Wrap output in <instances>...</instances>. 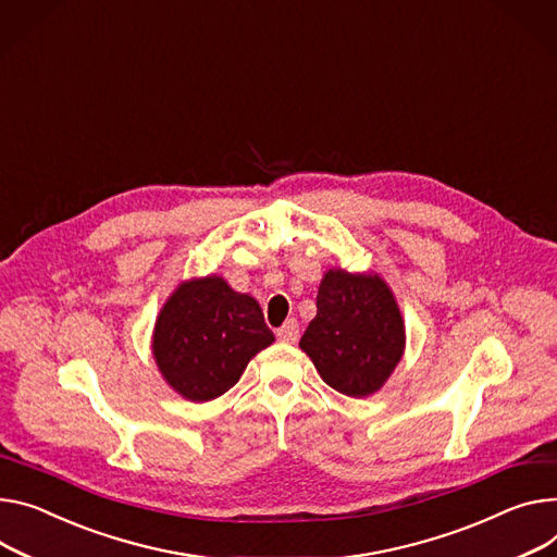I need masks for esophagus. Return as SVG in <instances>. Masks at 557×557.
I'll use <instances>...</instances> for the list:
<instances>
[{
  "label": "esophagus",
  "instance_id": "1",
  "mask_svg": "<svg viewBox=\"0 0 557 557\" xmlns=\"http://www.w3.org/2000/svg\"><path fill=\"white\" fill-rule=\"evenodd\" d=\"M276 336L278 341H283V344H294V341L298 338V323L294 319H287L278 330H276Z\"/></svg>",
  "mask_w": 557,
  "mask_h": 557
}]
</instances>
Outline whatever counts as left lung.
Masks as SVG:
<instances>
[{
    "mask_svg": "<svg viewBox=\"0 0 557 557\" xmlns=\"http://www.w3.org/2000/svg\"><path fill=\"white\" fill-rule=\"evenodd\" d=\"M301 348L330 388L348 397L376 393L404 352V321L386 283L330 270Z\"/></svg>",
    "mask_w": 557,
    "mask_h": 557,
    "instance_id": "obj_1",
    "label": "left lung"
}]
</instances>
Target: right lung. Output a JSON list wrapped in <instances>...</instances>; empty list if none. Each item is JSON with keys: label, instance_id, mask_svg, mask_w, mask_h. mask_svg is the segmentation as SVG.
I'll return each mask as SVG.
<instances>
[{"label": "right lung", "instance_id": "obj_1", "mask_svg": "<svg viewBox=\"0 0 557 557\" xmlns=\"http://www.w3.org/2000/svg\"><path fill=\"white\" fill-rule=\"evenodd\" d=\"M274 341L261 306L207 276L181 285L162 308L153 357L169 386L191 401L227 393L249 359Z\"/></svg>", "mask_w": 557, "mask_h": 557}]
</instances>
